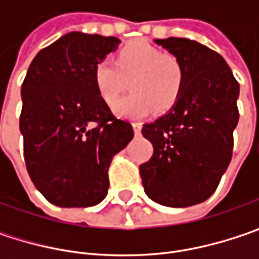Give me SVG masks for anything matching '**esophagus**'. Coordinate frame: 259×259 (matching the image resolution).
Masks as SVG:
<instances>
[{"label": "esophagus", "instance_id": "34e87169", "mask_svg": "<svg viewBox=\"0 0 259 259\" xmlns=\"http://www.w3.org/2000/svg\"><path fill=\"white\" fill-rule=\"evenodd\" d=\"M133 128H134V134L140 135V133H141V128H143V124H140V122H134V124H133Z\"/></svg>", "mask_w": 259, "mask_h": 259}]
</instances>
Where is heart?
I'll return each instance as SVG.
<instances>
[{"mask_svg": "<svg viewBox=\"0 0 259 259\" xmlns=\"http://www.w3.org/2000/svg\"><path fill=\"white\" fill-rule=\"evenodd\" d=\"M95 85L108 105H114L128 86L131 94L115 105L124 118H143L155 108L167 112L179 102L184 88V66L177 56L135 40L124 46L114 62L101 60L95 66Z\"/></svg>", "mask_w": 259, "mask_h": 259, "instance_id": "b5f03b06", "label": "heart"}]
</instances>
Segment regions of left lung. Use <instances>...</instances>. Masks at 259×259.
<instances>
[{
    "mask_svg": "<svg viewBox=\"0 0 259 259\" xmlns=\"http://www.w3.org/2000/svg\"><path fill=\"white\" fill-rule=\"evenodd\" d=\"M184 66L179 102L141 133L153 144L140 165L147 196L170 207L202 203L218 189L232 158L239 83L224 57L194 40L157 38Z\"/></svg>",
    "mask_w": 259,
    "mask_h": 259,
    "instance_id": "left-lung-1",
    "label": "left lung"
}]
</instances>
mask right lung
<instances>
[{
    "label": "right lung",
    "mask_w": 259,
    "mask_h": 259,
    "mask_svg": "<svg viewBox=\"0 0 259 259\" xmlns=\"http://www.w3.org/2000/svg\"><path fill=\"white\" fill-rule=\"evenodd\" d=\"M119 40L69 33L40 50L21 85L20 131L27 171L37 190L60 207H88L108 193V168L134 137L95 85L98 62Z\"/></svg>",
    "instance_id": "obj_1"
}]
</instances>
